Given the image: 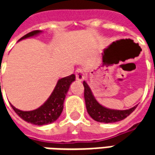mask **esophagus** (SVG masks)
<instances>
[{
  "mask_svg": "<svg viewBox=\"0 0 155 155\" xmlns=\"http://www.w3.org/2000/svg\"><path fill=\"white\" fill-rule=\"evenodd\" d=\"M75 77H76V80H78L79 81H82L85 78V74H84V71L82 69H77L75 71Z\"/></svg>",
  "mask_w": 155,
  "mask_h": 155,
  "instance_id": "1",
  "label": "esophagus"
}]
</instances>
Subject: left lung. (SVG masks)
Segmentation results:
<instances>
[{"mask_svg": "<svg viewBox=\"0 0 155 155\" xmlns=\"http://www.w3.org/2000/svg\"><path fill=\"white\" fill-rule=\"evenodd\" d=\"M83 84L84 87V96L86 110L90 116L95 121L107 124L120 121L125 119L127 116H129L137 107L136 105L130 110H111L104 107L103 105L99 104V102L95 100L87 83L84 81Z\"/></svg>", "mask_w": 155, "mask_h": 155, "instance_id": "left-lung-1", "label": "left lung"}]
</instances>
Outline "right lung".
<instances>
[{
	"label": "right lung",
	"mask_w": 155,
	"mask_h": 155,
	"mask_svg": "<svg viewBox=\"0 0 155 155\" xmlns=\"http://www.w3.org/2000/svg\"><path fill=\"white\" fill-rule=\"evenodd\" d=\"M41 32H42L41 31H33L24 35L20 39V41L38 35ZM74 80H75V75L74 74L59 80L54 91L51 93V96L48 98L47 101L41 107H39L35 110L22 111L16 109L12 104L11 105L15 113L22 120H24L28 123L36 124V125H43V124L53 123L60 117L61 112L63 110L65 95L69 91L70 85Z\"/></svg>",
	"instance_id": "obj_1"
}]
</instances>
